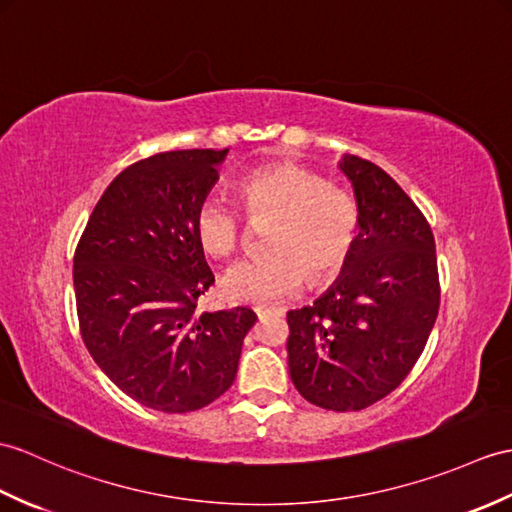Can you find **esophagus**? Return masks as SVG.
Here are the masks:
<instances>
[{"label": "esophagus", "instance_id": "34e87169", "mask_svg": "<svg viewBox=\"0 0 512 512\" xmlns=\"http://www.w3.org/2000/svg\"><path fill=\"white\" fill-rule=\"evenodd\" d=\"M283 312H285L283 307H275V305H272V307H264V305L255 307V314H257V316H268V314H283Z\"/></svg>", "mask_w": 512, "mask_h": 512}]
</instances>
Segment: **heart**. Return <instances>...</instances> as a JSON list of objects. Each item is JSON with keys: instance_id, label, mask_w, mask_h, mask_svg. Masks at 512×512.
<instances>
[{"instance_id": "obj_1", "label": "heart", "mask_w": 512, "mask_h": 512, "mask_svg": "<svg viewBox=\"0 0 512 512\" xmlns=\"http://www.w3.org/2000/svg\"><path fill=\"white\" fill-rule=\"evenodd\" d=\"M237 198L251 224H266L268 253L233 264L220 281L233 303L290 299L305 281L320 285L347 264L360 231V207L349 189L294 163L253 170L237 185ZM200 248L231 257L246 240V224L231 200L211 192L194 213Z\"/></svg>"}]
</instances>
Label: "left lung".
Segmentation results:
<instances>
[{
	"label": "left lung",
	"instance_id": "left-lung-1",
	"mask_svg": "<svg viewBox=\"0 0 512 512\" xmlns=\"http://www.w3.org/2000/svg\"><path fill=\"white\" fill-rule=\"evenodd\" d=\"M360 233L340 279L288 312V366L301 395L355 412L390 395L417 364L441 305L430 222L379 165L344 157Z\"/></svg>",
	"mask_w": 512,
	"mask_h": 512
}]
</instances>
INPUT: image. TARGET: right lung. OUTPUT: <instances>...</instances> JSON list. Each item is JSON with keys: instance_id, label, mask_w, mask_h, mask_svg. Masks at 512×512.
I'll use <instances>...</instances> for the list:
<instances>
[{"instance_id": "1", "label": "right lung", "mask_w": 512, "mask_h": 512, "mask_svg": "<svg viewBox=\"0 0 512 512\" xmlns=\"http://www.w3.org/2000/svg\"><path fill=\"white\" fill-rule=\"evenodd\" d=\"M224 150H174L117 174L74 253L80 336L128 397L161 412L209 406L233 384L248 307L198 312L213 272L194 213L218 181Z\"/></svg>"}]
</instances>
